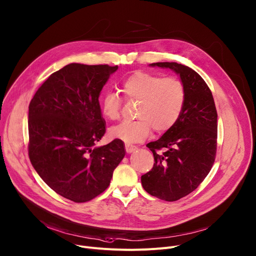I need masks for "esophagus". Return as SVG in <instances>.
I'll return each instance as SVG.
<instances>
[{"label": "esophagus", "instance_id": "esophagus-1", "mask_svg": "<svg viewBox=\"0 0 256 256\" xmlns=\"http://www.w3.org/2000/svg\"><path fill=\"white\" fill-rule=\"evenodd\" d=\"M126 151L128 152V153H132V152H134L136 149H137V146L136 145H132V144H130V143H126Z\"/></svg>", "mask_w": 256, "mask_h": 256}]
</instances>
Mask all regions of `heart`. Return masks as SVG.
I'll return each mask as SVG.
<instances>
[{
  "mask_svg": "<svg viewBox=\"0 0 256 256\" xmlns=\"http://www.w3.org/2000/svg\"><path fill=\"white\" fill-rule=\"evenodd\" d=\"M122 90L126 98L140 100L136 112L139 119L124 122L108 132L112 139L126 143L144 140L152 128L156 132H166L178 122L185 105V86L174 76L162 78L138 71L122 82ZM122 103L118 94L106 92L100 98L102 114L109 120H117L120 116Z\"/></svg>",
  "mask_w": 256,
  "mask_h": 256,
  "instance_id": "heart-1",
  "label": "heart"
}]
</instances>
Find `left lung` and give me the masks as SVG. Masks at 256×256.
Segmentation results:
<instances>
[{
  "label": "left lung",
  "instance_id": "8db88e82",
  "mask_svg": "<svg viewBox=\"0 0 256 256\" xmlns=\"http://www.w3.org/2000/svg\"><path fill=\"white\" fill-rule=\"evenodd\" d=\"M180 75L186 98L178 122L158 141L146 146L154 164L141 177L151 196L175 202L198 188L211 171L217 149V111L212 92L192 68L177 62H154Z\"/></svg>",
  "mask_w": 256,
  "mask_h": 256
}]
</instances>
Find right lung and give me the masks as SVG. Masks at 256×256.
<instances>
[{
	"label": "right lung",
	"mask_w": 256,
	"mask_h": 256,
	"mask_svg": "<svg viewBox=\"0 0 256 256\" xmlns=\"http://www.w3.org/2000/svg\"><path fill=\"white\" fill-rule=\"evenodd\" d=\"M117 66L70 64L51 74L28 106V158L43 181L75 202L106 190L126 156L114 139L94 147L105 134L98 96Z\"/></svg>",
	"instance_id": "add662e5"
}]
</instances>
